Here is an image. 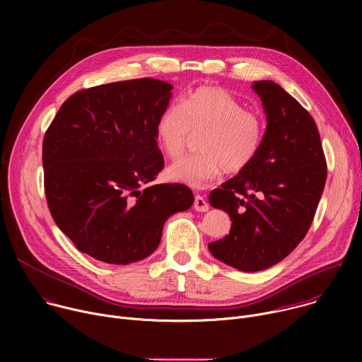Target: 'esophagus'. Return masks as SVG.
I'll return each instance as SVG.
<instances>
[{"mask_svg": "<svg viewBox=\"0 0 362 362\" xmlns=\"http://www.w3.org/2000/svg\"><path fill=\"white\" fill-rule=\"evenodd\" d=\"M193 206H194V209H196L197 212H208V211H209V203L206 202V199H204L203 196H200V194H196V196H194V203H193Z\"/></svg>", "mask_w": 362, "mask_h": 362, "instance_id": "esophagus-1", "label": "esophagus"}]
</instances>
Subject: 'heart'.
<instances>
[{
  "label": "heart",
  "instance_id": "1",
  "mask_svg": "<svg viewBox=\"0 0 362 362\" xmlns=\"http://www.w3.org/2000/svg\"><path fill=\"white\" fill-rule=\"evenodd\" d=\"M264 120L221 87H199L169 105L156 123V139L172 159L182 156L190 132H202L200 154L183 158L166 169L169 180L202 187L222 172L239 173L257 156L264 140Z\"/></svg>",
  "mask_w": 362,
  "mask_h": 362
}]
</instances>
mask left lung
I'll return each instance as SVG.
<instances>
[{"mask_svg":"<svg viewBox=\"0 0 362 362\" xmlns=\"http://www.w3.org/2000/svg\"><path fill=\"white\" fill-rule=\"evenodd\" d=\"M267 116L255 160L209 194L232 221L229 235L209 243L218 261L256 272L274 267L305 238L327 180L318 127L299 103L271 80L253 81Z\"/></svg>","mask_w":362,"mask_h":362,"instance_id":"left-lung-1","label":"left lung"}]
</instances>
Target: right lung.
Listing matches in <instances>:
<instances>
[{"instance_id":"right-lung-1","label":"right lung","mask_w":362,"mask_h":362,"mask_svg":"<svg viewBox=\"0 0 362 362\" xmlns=\"http://www.w3.org/2000/svg\"><path fill=\"white\" fill-rule=\"evenodd\" d=\"M173 86L137 78L69 97L42 141L47 203L76 247L129 265L151 255L165 222L193 204L179 183L151 185L163 169L156 123Z\"/></svg>"}]
</instances>
